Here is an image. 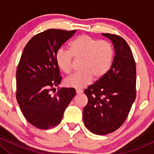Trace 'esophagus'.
<instances>
[{"label": "esophagus", "mask_w": 154, "mask_h": 154, "mask_svg": "<svg viewBox=\"0 0 154 154\" xmlns=\"http://www.w3.org/2000/svg\"><path fill=\"white\" fill-rule=\"evenodd\" d=\"M82 90H80V89H77L76 90V93H77V95H79V94H81V93H82Z\"/></svg>", "instance_id": "1"}]
</instances>
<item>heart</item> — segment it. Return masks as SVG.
<instances>
[{
    "mask_svg": "<svg viewBox=\"0 0 154 154\" xmlns=\"http://www.w3.org/2000/svg\"><path fill=\"white\" fill-rule=\"evenodd\" d=\"M114 56V49L111 43L82 35L70 42L69 51H58L56 61L63 73L69 75L73 69V59L82 60V72L64 80L66 87L80 89L91 84L93 78L95 81L103 79L110 70Z\"/></svg>",
    "mask_w": 154,
    "mask_h": 154,
    "instance_id": "heart-1",
    "label": "heart"
}]
</instances>
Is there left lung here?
Instances as JSON below:
<instances>
[{
	"mask_svg": "<svg viewBox=\"0 0 154 154\" xmlns=\"http://www.w3.org/2000/svg\"><path fill=\"white\" fill-rule=\"evenodd\" d=\"M102 35L111 40L115 56L106 75L85 90L88 102L82 114L86 128L99 135L123 125L136 98V66L131 49L119 35Z\"/></svg>",
	"mask_w": 154,
	"mask_h": 154,
	"instance_id": "left-lung-1",
	"label": "left lung"
}]
</instances>
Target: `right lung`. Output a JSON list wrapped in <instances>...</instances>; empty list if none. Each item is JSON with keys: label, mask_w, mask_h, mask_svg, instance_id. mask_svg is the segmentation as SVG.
Instances as JSON below:
<instances>
[{"label": "right lung", "mask_w": 154, "mask_h": 154, "mask_svg": "<svg viewBox=\"0 0 154 154\" xmlns=\"http://www.w3.org/2000/svg\"><path fill=\"white\" fill-rule=\"evenodd\" d=\"M76 30L49 29L32 37L23 51L17 69V97L28 122L48 130L61 122L63 112L75 97V88L50 91L61 83L56 61L59 49Z\"/></svg>", "instance_id": "1"}]
</instances>
